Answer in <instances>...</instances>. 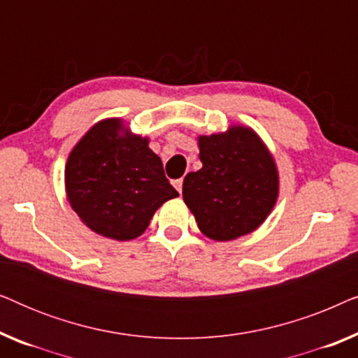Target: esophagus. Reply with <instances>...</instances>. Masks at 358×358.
Returning <instances> with one entry per match:
<instances>
[{
  "instance_id": "obj_1",
  "label": "esophagus",
  "mask_w": 358,
  "mask_h": 358,
  "mask_svg": "<svg viewBox=\"0 0 358 358\" xmlns=\"http://www.w3.org/2000/svg\"><path fill=\"white\" fill-rule=\"evenodd\" d=\"M173 185H174L176 190H178L179 194L182 192V179H174V180H173Z\"/></svg>"
}]
</instances>
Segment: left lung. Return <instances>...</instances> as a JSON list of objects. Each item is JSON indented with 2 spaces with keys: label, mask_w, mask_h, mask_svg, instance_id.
I'll return each instance as SVG.
<instances>
[{
  "label": "left lung",
  "mask_w": 358,
  "mask_h": 358,
  "mask_svg": "<svg viewBox=\"0 0 358 358\" xmlns=\"http://www.w3.org/2000/svg\"><path fill=\"white\" fill-rule=\"evenodd\" d=\"M202 169L184 178L182 197L200 231L231 241L261 227L278 195L277 166L248 127L199 136Z\"/></svg>",
  "instance_id": "left-lung-1"
}]
</instances>
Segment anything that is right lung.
<instances>
[{"label": "right lung", "instance_id": "obj_1", "mask_svg": "<svg viewBox=\"0 0 358 358\" xmlns=\"http://www.w3.org/2000/svg\"><path fill=\"white\" fill-rule=\"evenodd\" d=\"M65 185L83 223L117 241L140 236L156 210L179 195L148 138L130 134L119 119L99 122L78 141L68 156Z\"/></svg>", "mask_w": 358, "mask_h": 358}]
</instances>
